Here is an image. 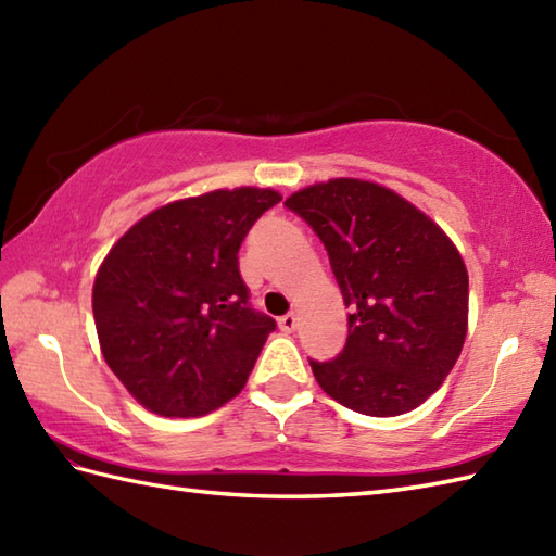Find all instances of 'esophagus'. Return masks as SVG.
Instances as JSON below:
<instances>
[{"label":"esophagus","mask_w":556,"mask_h":556,"mask_svg":"<svg viewBox=\"0 0 556 556\" xmlns=\"http://www.w3.org/2000/svg\"><path fill=\"white\" fill-rule=\"evenodd\" d=\"M279 327H281V332H293V329L299 327V317L293 315V313L281 315V317H279Z\"/></svg>","instance_id":"esophagus-1"}]
</instances>
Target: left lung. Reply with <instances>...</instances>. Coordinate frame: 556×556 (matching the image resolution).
<instances>
[{
  "instance_id": "left-lung-1",
  "label": "left lung",
  "mask_w": 556,
  "mask_h": 556,
  "mask_svg": "<svg viewBox=\"0 0 556 556\" xmlns=\"http://www.w3.org/2000/svg\"><path fill=\"white\" fill-rule=\"evenodd\" d=\"M285 205L320 236L351 311L344 351L311 361L317 384L363 416L418 408L464 349L468 271L456 245L408 200L370 181L315 184Z\"/></svg>"
}]
</instances>
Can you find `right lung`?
Wrapping results in <instances>:
<instances>
[{"mask_svg":"<svg viewBox=\"0 0 556 556\" xmlns=\"http://www.w3.org/2000/svg\"><path fill=\"white\" fill-rule=\"evenodd\" d=\"M279 200L271 188L176 200L104 257L92 287L100 349L148 410L205 416L243 389L277 323L251 305L239 248Z\"/></svg>","mask_w":556,"mask_h":556,"instance_id":"right-lung-1","label":"right lung"}]
</instances>
